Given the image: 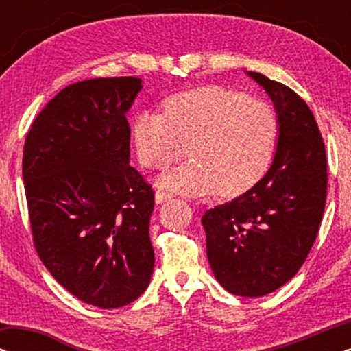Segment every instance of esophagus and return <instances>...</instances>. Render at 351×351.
Instances as JSON below:
<instances>
[{
    "label": "esophagus",
    "instance_id": "obj_1",
    "mask_svg": "<svg viewBox=\"0 0 351 351\" xmlns=\"http://www.w3.org/2000/svg\"><path fill=\"white\" fill-rule=\"evenodd\" d=\"M171 198H172L171 193H166V191H162V190H156V193H155V201H156V204L165 203V201L171 199Z\"/></svg>",
    "mask_w": 351,
    "mask_h": 351
}]
</instances>
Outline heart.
I'll list each match as a JSON object with an SVG mask.
<instances>
[{"label": "heart", "mask_w": 351, "mask_h": 351, "mask_svg": "<svg viewBox=\"0 0 351 351\" xmlns=\"http://www.w3.org/2000/svg\"><path fill=\"white\" fill-rule=\"evenodd\" d=\"M278 117L270 105L222 86L177 94L165 113L141 112L132 134L138 160L165 167L190 143L193 160L156 177L155 184L185 196L243 193L261 180L275 156Z\"/></svg>", "instance_id": "1"}]
</instances>
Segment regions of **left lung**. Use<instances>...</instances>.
<instances>
[{
    "instance_id": "8db88e82",
    "label": "left lung",
    "mask_w": 351,
    "mask_h": 351,
    "mask_svg": "<svg viewBox=\"0 0 351 351\" xmlns=\"http://www.w3.org/2000/svg\"><path fill=\"white\" fill-rule=\"evenodd\" d=\"M246 75L275 107V156L252 189L206 210L201 223L220 286L234 295L262 297L286 285L313 246L328 193V161L308 105L278 81Z\"/></svg>"
}]
</instances>
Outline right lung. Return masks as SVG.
I'll return each instance as SVG.
<instances>
[{
  "instance_id": "right-lung-1",
  "label": "right lung",
  "mask_w": 351,
  "mask_h": 351,
  "mask_svg": "<svg viewBox=\"0 0 351 351\" xmlns=\"http://www.w3.org/2000/svg\"><path fill=\"white\" fill-rule=\"evenodd\" d=\"M142 80L66 86L33 121L22 174L41 262L81 302L119 308L150 285L152 186L129 165L126 114Z\"/></svg>"
}]
</instances>
